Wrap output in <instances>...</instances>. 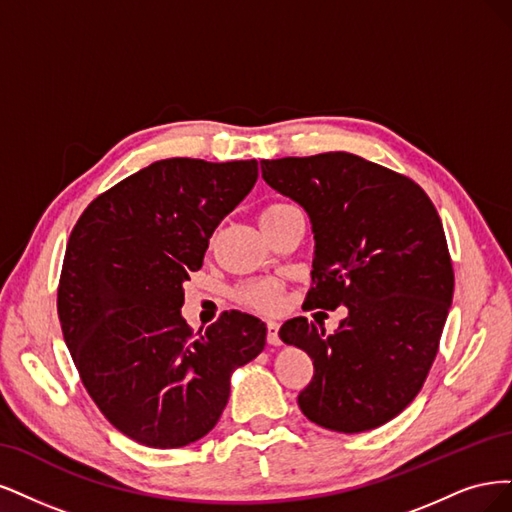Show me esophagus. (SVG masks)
Here are the masks:
<instances>
[{"label":"esophagus","mask_w":512,"mask_h":512,"mask_svg":"<svg viewBox=\"0 0 512 512\" xmlns=\"http://www.w3.org/2000/svg\"><path fill=\"white\" fill-rule=\"evenodd\" d=\"M278 323L276 321H268V325H266V329H268V344H272V346H278V344H283L280 342V336H278Z\"/></svg>","instance_id":"esophagus-1"}]
</instances>
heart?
<instances>
[{"instance_id":"heart-1","label":"heart","mask_w":512,"mask_h":512,"mask_svg":"<svg viewBox=\"0 0 512 512\" xmlns=\"http://www.w3.org/2000/svg\"><path fill=\"white\" fill-rule=\"evenodd\" d=\"M289 204H268L259 212V223L266 225L272 219H276ZM234 298L238 304L257 310V312H274L278 310L280 302H283V285L276 278H257L246 280V283L238 285L234 291Z\"/></svg>"}]
</instances>
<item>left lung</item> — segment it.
<instances>
[{"label":"left lung","instance_id":"obj_1","mask_svg":"<svg viewBox=\"0 0 512 512\" xmlns=\"http://www.w3.org/2000/svg\"><path fill=\"white\" fill-rule=\"evenodd\" d=\"M261 176L312 223L304 306L349 310L329 336L306 317L280 327V340L315 366L298 404L332 432L381 427L417 398L451 308L455 278L438 212L415 180L342 151L263 159Z\"/></svg>","mask_w":512,"mask_h":512}]
</instances>
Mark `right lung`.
<instances>
[{
	"mask_svg": "<svg viewBox=\"0 0 512 512\" xmlns=\"http://www.w3.org/2000/svg\"><path fill=\"white\" fill-rule=\"evenodd\" d=\"M257 161L161 159L87 206L65 246L57 312L80 381L121 434L153 449L206 436L232 372L266 346V323L225 310L193 329L183 283L217 225L257 183Z\"/></svg>",
	"mask_w": 512,
	"mask_h": 512,
	"instance_id": "obj_1",
	"label": "right lung"
}]
</instances>
